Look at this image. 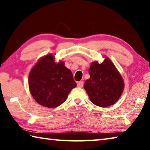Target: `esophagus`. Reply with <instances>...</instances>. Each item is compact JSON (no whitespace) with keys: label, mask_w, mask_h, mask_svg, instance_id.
<instances>
[{"label":"esophagus","mask_w":150,"mask_h":150,"mask_svg":"<svg viewBox=\"0 0 150 150\" xmlns=\"http://www.w3.org/2000/svg\"><path fill=\"white\" fill-rule=\"evenodd\" d=\"M84 85V82L83 81H79V82H77V86L80 87V88H82L83 86Z\"/></svg>","instance_id":"34e87169"}]
</instances>
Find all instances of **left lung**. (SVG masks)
Returning a JSON list of instances; mask_svg holds the SVG:
<instances>
[{
    "label": "left lung",
    "mask_w": 150,
    "mask_h": 150,
    "mask_svg": "<svg viewBox=\"0 0 150 150\" xmlns=\"http://www.w3.org/2000/svg\"><path fill=\"white\" fill-rule=\"evenodd\" d=\"M99 64L94 61L89 69L90 79L85 81L84 88L90 101L98 107H107L118 101L124 89L121 74L109 58Z\"/></svg>",
    "instance_id": "8db88e82"
}]
</instances>
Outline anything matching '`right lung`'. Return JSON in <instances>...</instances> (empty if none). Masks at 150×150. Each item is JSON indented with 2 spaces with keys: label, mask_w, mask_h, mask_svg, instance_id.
<instances>
[{
  "label": "right lung",
  "mask_w": 150,
  "mask_h": 150,
  "mask_svg": "<svg viewBox=\"0 0 150 150\" xmlns=\"http://www.w3.org/2000/svg\"><path fill=\"white\" fill-rule=\"evenodd\" d=\"M76 86L72 72L63 61L56 62L52 54L38 60L28 75L31 95L38 104L45 107L60 106Z\"/></svg>",
  "instance_id": "1"
}]
</instances>
